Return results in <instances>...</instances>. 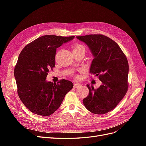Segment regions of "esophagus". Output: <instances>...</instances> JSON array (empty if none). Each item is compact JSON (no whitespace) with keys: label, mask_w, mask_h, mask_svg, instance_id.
<instances>
[{"label":"esophagus","mask_w":146,"mask_h":146,"mask_svg":"<svg viewBox=\"0 0 146 146\" xmlns=\"http://www.w3.org/2000/svg\"><path fill=\"white\" fill-rule=\"evenodd\" d=\"M81 86H82V84L80 83H76L74 84V87L75 88L80 87Z\"/></svg>","instance_id":"esophagus-1"}]
</instances>
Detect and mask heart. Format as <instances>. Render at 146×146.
Segmentation results:
<instances>
[{"instance_id": "obj_1", "label": "heart", "mask_w": 146, "mask_h": 146, "mask_svg": "<svg viewBox=\"0 0 146 146\" xmlns=\"http://www.w3.org/2000/svg\"><path fill=\"white\" fill-rule=\"evenodd\" d=\"M77 50H83L85 52V47L83 45L80 44H76L74 45L73 47V51Z\"/></svg>"}]
</instances>
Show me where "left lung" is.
Segmentation results:
<instances>
[{"mask_svg": "<svg viewBox=\"0 0 146 146\" xmlns=\"http://www.w3.org/2000/svg\"><path fill=\"white\" fill-rule=\"evenodd\" d=\"M77 38L89 48L93 56L90 71L99 76L102 83L98 89L87 85L89 95L83 99V104L92 113H107L116 107L127 91V59L117 44L104 35H89Z\"/></svg>", "mask_w": 146, "mask_h": 146, "instance_id": "left-lung-1", "label": "left lung"}]
</instances>
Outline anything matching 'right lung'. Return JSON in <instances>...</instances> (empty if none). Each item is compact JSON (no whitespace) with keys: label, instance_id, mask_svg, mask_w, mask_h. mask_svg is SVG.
I'll list each match as a JSON object with an SVG mask.
<instances>
[{"label":"right lung","instance_id":"add662e5","mask_svg":"<svg viewBox=\"0 0 146 146\" xmlns=\"http://www.w3.org/2000/svg\"><path fill=\"white\" fill-rule=\"evenodd\" d=\"M74 38L45 35L29 44L20 53L15 78L17 94L30 111L44 116L51 115L72 89L70 81L63 79L56 85L46 79L50 69L55 67L56 48Z\"/></svg>","mask_w":146,"mask_h":146}]
</instances>
